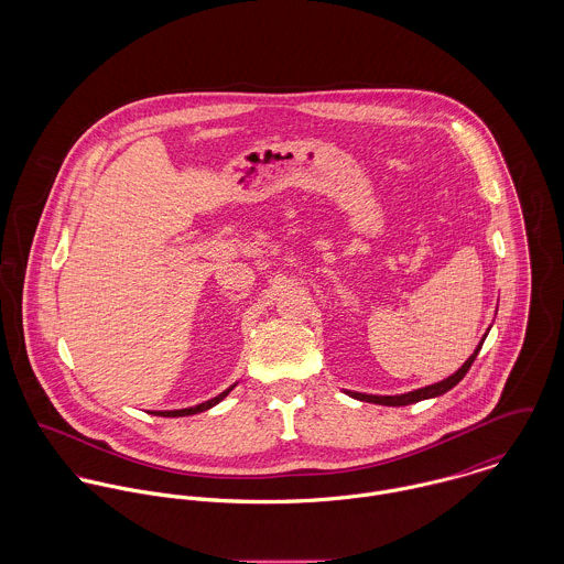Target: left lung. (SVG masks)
<instances>
[{"instance_id":"8db88e82","label":"left lung","mask_w":564,"mask_h":564,"mask_svg":"<svg viewBox=\"0 0 564 564\" xmlns=\"http://www.w3.org/2000/svg\"><path fill=\"white\" fill-rule=\"evenodd\" d=\"M486 338V336H484ZM482 338V343H484ZM482 343L478 345V349L474 351V356L454 373V376H449L447 380H443V382H438V384H432V387H425V389H416V391H412V393H405V395H393V398H380V395H365V393H349L351 398H356V400H360V402H371V403H380V405H408V403L421 402V400H430V398H436V395H443V393H447L449 389H454L465 376H467V371L471 369V365H474V360H476V356H478V351L482 349Z\"/></svg>"}]
</instances>
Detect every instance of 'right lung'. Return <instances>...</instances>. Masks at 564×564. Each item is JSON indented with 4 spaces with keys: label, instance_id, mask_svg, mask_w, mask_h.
<instances>
[{
    "label": "right lung",
    "instance_id": "obj_1",
    "mask_svg": "<svg viewBox=\"0 0 564 564\" xmlns=\"http://www.w3.org/2000/svg\"><path fill=\"white\" fill-rule=\"evenodd\" d=\"M232 389H228V391H224L221 395H217L215 400H210V402L199 403V405H195V408H184V410H166V412H154V414H161V416H186V414H197V412H204V410H208V408H213L215 403L221 402L228 393H230Z\"/></svg>",
    "mask_w": 564,
    "mask_h": 564
}]
</instances>
